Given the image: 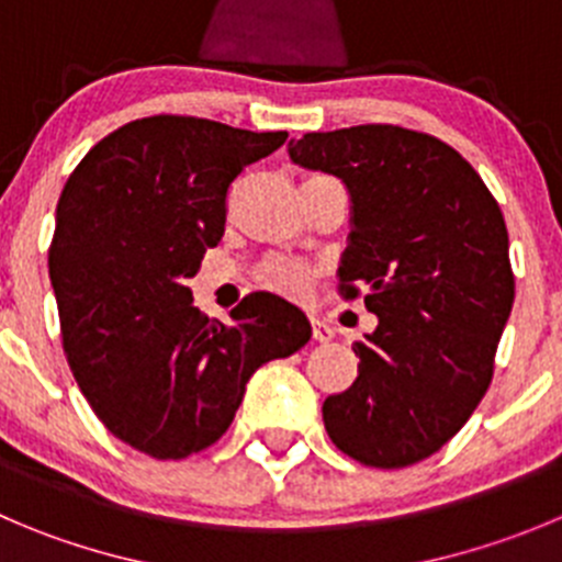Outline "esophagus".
<instances>
[{
  "label": "esophagus",
  "instance_id": "1",
  "mask_svg": "<svg viewBox=\"0 0 562 562\" xmlns=\"http://www.w3.org/2000/svg\"><path fill=\"white\" fill-rule=\"evenodd\" d=\"M312 334H314V339H317V341H330L334 330H330V325L325 323V319L312 317Z\"/></svg>",
  "mask_w": 562,
  "mask_h": 562
}]
</instances>
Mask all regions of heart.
I'll return each instance as SVG.
<instances>
[{"mask_svg":"<svg viewBox=\"0 0 562 562\" xmlns=\"http://www.w3.org/2000/svg\"><path fill=\"white\" fill-rule=\"evenodd\" d=\"M308 179H312V176H308ZM256 278H259V284L265 286V290L278 292V295L297 297V295H303L308 286H312L314 270L297 259H286V256H270V259L261 261Z\"/></svg>","mask_w":562,"mask_h":562,"instance_id":"b5f03b06","label":"heart"}]
</instances>
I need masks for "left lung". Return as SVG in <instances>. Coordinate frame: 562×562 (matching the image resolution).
<instances>
[{
    "label": "left lung",
    "instance_id": "8db88e82",
    "mask_svg": "<svg viewBox=\"0 0 562 562\" xmlns=\"http://www.w3.org/2000/svg\"><path fill=\"white\" fill-rule=\"evenodd\" d=\"M292 162L350 192L339 292L378 328L356 341L358 378L323 403L330 441L375 469L419 463L488 392L513 308L507 228L477 170L452 146L392 124L308 132Z\"/></svg>",
    "mask_w": 562,
    "mask_h": 562
}]
</instances>
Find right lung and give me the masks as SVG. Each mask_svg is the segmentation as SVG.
I'll list each match as a JSON object with an SVG mask.
<instances>
[{
    "instance_id": "obj_1",
    "label": "right lung",
    "mask_w": 562,
    "mask_h": 562,
    "mask_svg": "<svg viewBox=\"0 0 562 562\" xmlns=\"http://www.w3.org/2000/svg\"><path fill=\"white\" fill-rule=\"evenodd\" d=\"M284 143L151 115L95 143L63 187L49 276L68 364L106 430L157 461L215 445L250 375L312 339L284 297L254 292L226 325L187 286L226 232L232 181Z\"/></svg>"
}]
</instances>
